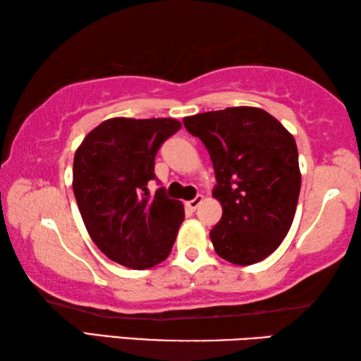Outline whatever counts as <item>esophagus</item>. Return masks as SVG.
<instances>
[{"instance_id":"esophagus-1","label":"esophagus","mask_w":361,"mask_h":361,"mask_svg":"<svg viewBox=\"0 0 361 361\" xmlns=\"http://www.w3.org/2000/svg\"><path fill=\"white\" fill-rule=\"evenodd\" d=\"M202 200H204L202 195H195V197H194L192 200H188V202H186L185 205H186V209H188V210L194 212L195 209H197V207H199L200 204H202Z\"/></svg>"}]
</instances>
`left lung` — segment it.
<instances>
[{"label": "left lung", "instance_id": "obj_1", "mask_svg": "<svg viewBox=\"0 0 361 361\" xmlns=\"http://www.w3.org/2000/svg\"><path fill=\"white\" fill-rule=\"evenodd\" d=\"M215 169L213 195L223 216L210 231L215 252L232 264L267 258L295 218L301 172L291 133L264 109L226 108L183 119Z\"/></svg>", "mask_w": 361, "mask_h": 361}]
</instances>
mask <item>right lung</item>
I'll use <instances>...</instances> for the list:
<instances>
[{"label":"right lung","instance_id":"obj_1","mask_svg":"<svg viewBox=\"0 0 361 361\" xmlns=\"http://www.w3.org/2000/svg\"><path fill=\"white\" fill-rule=\"evenodd\" d=\"M181 129L176 119L113 118L76 149L73 192L90 239L109 259L148 269L169 256L185 219L166 188L149 192L159 148Z\"/></svg>","mask_w":361,"mask_h":361}]
</instances>
